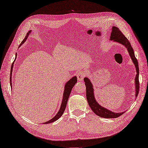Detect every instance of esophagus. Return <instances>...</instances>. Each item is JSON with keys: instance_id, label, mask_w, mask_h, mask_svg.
I'll use <instances>...</instances> for the list:
<instances>
[{"instance_id": "esophagus-1", "label": "esophagus", "mask_w": 148, "mask_h": 148, "mask_svg": "<svg viewBox=\"0 0 148 148\" xmlns=\"http://www.w3.org/2000/svg\"><path fill=\"white\" fill-rule=\"evenodd\" d=\"M86 72H84V71H81V72H79L78 75H77V78H78V79L79 81H82L83 79L84 78V77L86 76Z\"/></svg>"}]
</instances>
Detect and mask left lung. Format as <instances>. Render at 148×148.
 Instances as JSON below:
<instances>
[{"label": "left lung", "mask_w": 148, "mask_h": 148, "mask_svg": "<svg viewBox=\"0 0 148 148\" xmlns=\"http://www.w3.org/2000/svg\"><path fill=\"white\" fill-rule=\"evenodd\" d=\"M111 29V33L110 36V40L117 42L118 43H120L123 45L129 53L130 57L133 62L136 69V76L135 78V88H136V98L138 96V91H139V81H138V76H139V69L138 61L135 57L134 52L133 51V49L130 43L128 40L125 37V36L122 34V32L119 30V29L116 26H112ZM84 81L85 82V85L86 86V97L88 103V105L91 109L95 112V113L98 116L103 117V118H117L123 114L125 111L122 112H114L108 109L105 108L98 103L94 95V88L92 85V83L90 81V79L86 77L84 78Z\"/></svg>", "instance_id": "1"}]
</instances>
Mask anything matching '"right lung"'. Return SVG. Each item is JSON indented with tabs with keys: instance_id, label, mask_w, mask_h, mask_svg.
I'll return each mask as SVG.
<instances>
[{
	"instance_id": "right-lung-1",
	"label": "right lung",
	"mask_w": 148,
	"mask_h": 148,
	"mask_svg": "<svg viewBox=\"0 0 148 148\" xmlns=\"http://www.w3.org/2000/svg\"><path fill=\"white\" fill-rule=\"evenodd\" d=\"M32 31H29V32H28L26 34V36L25 37V38L23 39V40L22 41V43H20V46H18V47H20L21 46H22L25 42L26 41L27 37H28V36L30 34L31 32ZM16 57H17V54L16 55V58H15V60L16 59ZM15 60L14 61L12 64L11 66V74H10V86H11V89H12V69H13V66H14V62ZM77 82V78L76 76H73V78H72L71 79H70L69 81H68L66 84L64 85V93H63V96H62V102H61V107H60V108L58 111V112H57V114H56L52 119H51V120L48 121L47 122H45V123H43V124H47V123H52V122H53L56 121H57L58 119L62 115L63 112H64L65 109H66V105H67V101L69 99V96H70V93H71V91L72 90V88L74 87L75 84Z\"/></svg>"
}]
</instances>
